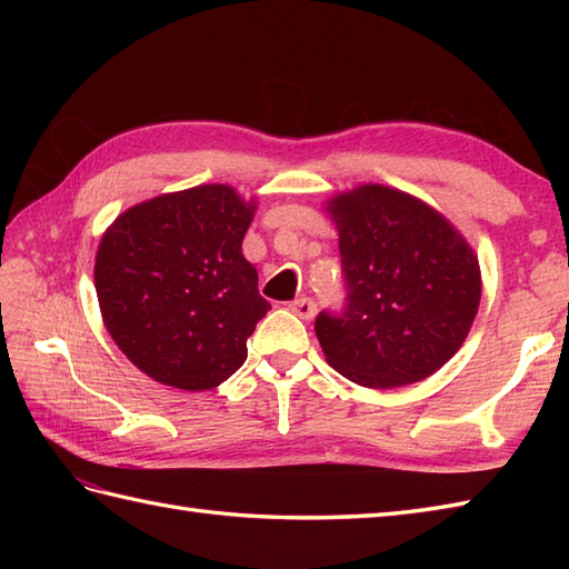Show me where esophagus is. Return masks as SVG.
Instances as JSON below:
<instances>
[{"mask_svg": "<svg viewBox=\"0 0 569 569\" xmlns=\"http://www.w3.org/2000/svg\"><path fill=\"white\" fill-rule=\"evenodd\" d=\"M288 308H291L298 318H303V320H312V318H316L318 303H316V300H312V298H308V296H300V298L291 300V303H288Z\"/></svg>", "mask_w": 569, "mask_h": 569, "instance_id": "obj_1", "label": "esophagus"}]
</instances>
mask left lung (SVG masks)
I'll list each match as a JSON object with an SVG mask.
<instances>
[{
    "instance_id": "8db88e82",
    "label": "left lung",
    "mask_w": 569,
    "mask_h": 569,
    "mask_svg": "<svg viewBox=\"0 0 569 569\" xmlns=\"http://www.w3.org/2000/svg\"><path fill=\"white\" fill-rule=\"evenodd\" d=\"M328 210L345 278L342 310L316 318L328 365L367 389L430 377L475 322L477 257L442 214L401 190L361 186Z\"/></svg>"
}]
</instances>
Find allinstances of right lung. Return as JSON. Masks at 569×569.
<instances>
[{
	"mask_svg": "<svg viewBox=\"0 0 569 569\" xmlns=\"http://www.w3.org/2000/svg\"><path fill=\"white\" fill-rule=\"evenodd\" d=\"M253 202L198 186L137 204L107 229L94 288L107 330L147 377L183 391L220 386L244 365L271 310L241 253Z\"/></svg>",
	"mask_w": 569,
	"mask_h": 569,
	"instance_id": "add662e5",
	"label": "right lung"
}]
</instances>
